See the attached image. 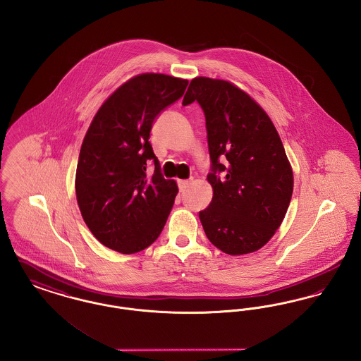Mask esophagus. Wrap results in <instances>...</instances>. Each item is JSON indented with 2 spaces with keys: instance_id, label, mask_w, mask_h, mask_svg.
Masks as SVG:
<instances>
[{
  "instance_id": "1",
  "label": "esophagus",
  "mask_w": 361,
  "mask_h": 361,
  "mask_svg": "<svg viewBox=\"0 0 361 361\" xmlns=\"http://www.w3.org/2000/svg\"><path fill=\"white\" fill-rule=\"evenodd\" d=\"M189 180H178V186H179L180 191H185V190L189 188Z\"/></svg>"
}]
</instances>
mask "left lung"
<instances>
[{
    "instance_id": "8db88e82",
    "label": "left lung",
    "mask_w": 361,
    "mask_h": 361,
    "mask_svg": "<svg viewBox=\"0 0 361 361\" xmlns=\"http://www.w3.org/2000/svg\"><path fill=\"white\" fill-rule=\"evenodd\" d=\"M194 100L205 113L213 189L200 220L223 252H254L273 238L290 202L293 172L283 141L265 110L233 82L194 77L183 106Z\"/></svg>"
}]
</instances>
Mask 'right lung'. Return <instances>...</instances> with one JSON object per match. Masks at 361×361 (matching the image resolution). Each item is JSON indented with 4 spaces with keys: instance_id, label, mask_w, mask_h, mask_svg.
Instances as JSON below:
<instances>
[{
    "instance_id": "right-lung-1",
    "label": "right lung",
    "mask_w": 361,
    "mask_h": 361,
    "mask_svg": "<svg viewBox=\"0 0 361 361\" xmlns=\"http://www.w3.org/2000/svg\"><path fill=\"white\" fill-rule=\"evenodd\" d=\"M189 81L141 73L118 87L97 110L84 137L76 170L81 216L96 239L134 254L159 238L178 194L164 179L149 134L157 114L185 94ZM155 164L152 176L146 164Z\"/></svg>"
}]
</instances>
